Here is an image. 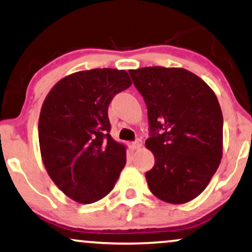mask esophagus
Instances as JSON below:
<instances>
[{
	"instance_id": "obj_1",
	"label": "esophagus",
	"mask_w": 252,
	"mask_h": 252,
	"mask_svg": "<svg viewBox=\"0 0 252 252\" xmlns=\"http://www.w3.org/2000/svg\"><path fill=\"white\" fill-rule=\"evenodd\" d=\"M143 146V142H142V139H139V138H137L135 142L132 143V147L135 150H138V149H140V147Z\"/></svg>"
}]
</instances>
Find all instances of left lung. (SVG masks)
Wrapping results in <instances>:
<instances>
[{
    "label": "left lung",
    "instance_id": "1",
    "mask_svg": "<svg viewBox=\"0 0 252 252\" xmlns=\"http://www.w3.org/2000/svg\"><path fill=\"white\" fill-rule=\"evenodd\" d=\"M147 107L154 154L146 181L154 196L170 204L203 192L222 157L223 119L216 94L194 73L181 68L129 70Z\"/></svg>",
    "mask_w": 252,
    "mask_h": 252
}]
</instances>
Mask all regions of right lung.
I'll return each mask as SVG.
<instances>
[{"label":"right lung","instance_id":"1","mask_svg":"<svg viewBox=\"0 0 252 252\" xmlns=\"http://www.w3.org/2000/svg\"><path fill=\"white\" fill-rule=\"evenodd\" d=\"M130 85L124 70H86L60 80L43 101L38 126L43 165L76 202L107 196L126 166V149L109 133L108 106Z\"/></svg>","mask_w":252,"mask_h":252}]
</instances>
